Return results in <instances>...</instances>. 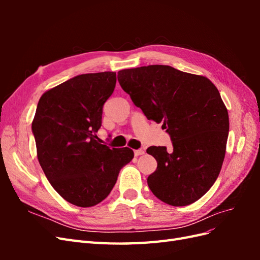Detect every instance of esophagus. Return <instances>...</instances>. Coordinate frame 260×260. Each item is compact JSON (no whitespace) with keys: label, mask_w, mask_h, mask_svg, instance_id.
Returning <instances> with one entry per match:
<instances>
[{"label":"esophagus","mask_w":260,"mask_h":260,"mask_svg":"<svg viewBox=\"0 0 260 260\" xmlns=\"http://www.w3.org/2000/svg\"><path fill=\"white\" fill-rule=\"evenodd\" d=\"M145 154V151L142 148H139V149H136L135 151V155L136 156H140V155H144Z\"/></svg>","instance_id":"esophagus-1"}]
</instances>
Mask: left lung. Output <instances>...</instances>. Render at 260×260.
<instances>
[{
    "label": "left lung",
    "instance_id": "8db88e82",
    "mask_svg": "<svg viewBox=\"0 0 260 260\" xmlns=\"http://www.w3.org/2000/svg\"><path fill=\"white\" fill-rule=\"evenodd\" d=\"M118 81L171 139V152L166 146L146 149L157 161L147 178L153 194L172 206L200 200L219 176L229 136V115L215 84L166 65L120 70Z\"/></svg>",
    "mask_w": 260,
    "mask_h": 260
}]
</instances>
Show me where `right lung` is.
<instances>
[{"mask_svg": "<svg viewBox=\"0 0 260 260\" xmlns=\"http://www.w3.org/2000/svg\"><path fill=\"white\" fill-rule=\"evenodd\" d=\"M116 80L113 72L79 75L39 100L31 125L39 162L54 190L76 206L105 200L135 156L128 147L111 148L96 140Z\"/></svg>", "mask_w": 260, "mask_h": 260, "instance_id": "1", "label": "right lung"}]
</instances>
